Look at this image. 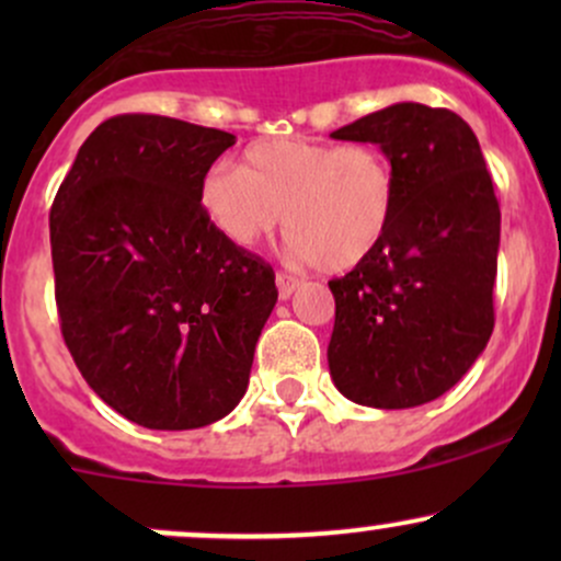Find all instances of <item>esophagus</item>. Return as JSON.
Segmentation results:
<instances>
[{"mask_svg":"<svg viewBox=\"0 0 561 561\" xmlns=\"http://www.w3.org/2000/svg\"><path fill=\"white\" fill-rule=\"evenodd\" d=\"M300 287V279L293 274H276V289H279V300H287L295 289Z\"/></svg>","mask_w":561,"mask_h":561,"instance_id":"1","label":"esophagus"}]
</instances>
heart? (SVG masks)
Listing matches in <instances>:
<instances>
[{
  "label": "heart",
  "instance_id": "b5f03b06",
  "mask_svg": "<svg viewBox=\"0 0 561 561\" xmlns=\"http://www.w3.org/2000/svg\"><path fill=\"white\" fill-rule=\"evenodd\" d=\"M197 205L224 240L253 248L282 227L289 253L327 272L362 266L388 240L398 210V176L371 145L298 137L253 141L242 169L218 160L203 173Z\"/></svg>",
  "mask_w": 561,
  "mask_h": 561
}]
</instances>
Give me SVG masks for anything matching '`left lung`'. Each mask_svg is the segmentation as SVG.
Returning a JSON list of instances; mask_svg holds the SVG:
<instances>
[{"mask_svg": "<svg viewBox=\"0 0 561 561\" xmlns=\"http://www.w3.org/2000/svg\"><path fill=\"white\" fill-rule=\"evenodd\" d=\"M332 139L371 141L398 176L382 248L330 282L334 388L371 409H414L454 388L493 332L501 210L480 141L446 107L396 102Z\"/></svg>", "mask_w": 561, "mask_h": 561, "instance_id": "obj_1", "label": "left lung"}]
</instances>
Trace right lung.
Returning <instances> with one entry per match:
<instances>
[{"label": "right lung", "mask_w": 561, "mask_h": 561, "mask_svg": "<svg viewBox=\"0 0 561 561\" xmlns=\"http://www.w3.org/2000/svg\"><path fill=\"white\" fill-rule=\"evenodd\" d=\"M234 134L115 115L89 134L49 214L55 298L87 385L147 430L214 424L242 401L274 272L224 240L197 186Z\"/></svg>", "instance_id": "1"}]
</instances>
